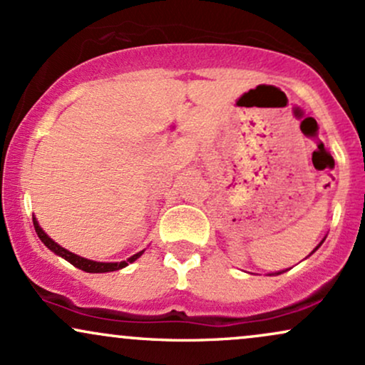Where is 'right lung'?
Wrapping results in <instances>:
<instances>
[{
    "label": "right lung",
    "mask_w": 365,
    "mask_h": 365,
    "mask_svg": "<svg viewBox=\"0 0 365 365\" xmlns=\"http://www.w3.org/2000/svg\"><path fill=\"white\" fill-rule=\"evenodd\" d=\"M34 228H36L37 237H39L41 240L44 242V245L48 247L49 250H53L54 254L61 255L63 259H66V261H68L70 264H73V266L78 267V269L86 271V273H110V271L121 269V267L127 266L128 262H133V261H135V259H139L140 255H142V252H144V250H142V252H137L135 255H132V257H130L128 261H123V262H96V261H89V259H83V257H81V255H77V254L68 252V250L63 249L61 245H58L56 242H53L51 238H49L43 232V230H41V226L37 225L36 217H34Z\"/></svg>",
    "instance_id": "obj_1"
}]
</instances>
